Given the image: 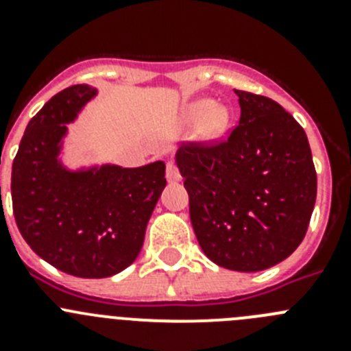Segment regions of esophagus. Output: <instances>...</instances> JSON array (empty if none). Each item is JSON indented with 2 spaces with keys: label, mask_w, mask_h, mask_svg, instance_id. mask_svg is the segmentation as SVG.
I'll return each mask as SVG.
<instances>
[{
  "label": "esophagus",
  "mask_w": 351,
  "mask_h": 351,
  "mask_svg": "<svg viewBox=\"0 0 351 351\" xmlns=\"http://www.w3.org/2000/svg\"><path fill=\"white\" fill-rule=\"evenodd\" d=\"M167 181L169 182L181 181V173H179V169L176 167V163H172V161H169V163H167Z\"/></svg>",
  "instance_id": "obj_1"
}]
</instances>
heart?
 I'll return each mask as SVG.
<instances>
[{
    "label": "heart",
    "instance_id": "b5f03b06",
    "mask_svg": "<svg viewBox=\"0 0 351 351\" xmlns=\"http://www.w3.org/2000/svg\"><path fill=\"white\" fill-rule=\"evenodd\" d=\"M184 119L190 126H200L204 122V135L207 138H218L228 128L230 114L221 105H216L209 98L191 101L184 110Z\"/></svg>",
    "mask_w": 351,
    "mask_h": 351
}]
</instances>
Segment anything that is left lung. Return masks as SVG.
<instances>
[{"label": "left lung", "mask_w": 351, "mask_h": 351, "mask_svg": "<svg viewBox=\"0 0 351 351\" xmlns=\"http://www.w3.org/2000/svg\"><path fill=\"white\" fill-rule=\"evenodd\" d=\"M239 126L214 147L181 145L176 165L190 195L198 244L216 265L269 269L302 243L316 172L302 126L267 96L237 91Z\"/></svg>", "instance_id": "obj_1"}]
</instances>
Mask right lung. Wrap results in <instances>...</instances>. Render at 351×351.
Instances as JSON below:
<instances>
[{
  "mask_svg": "<svg viewBox=\"0 0 351 351\" xmlns=\"http://www.w3.org/2000/svg\"><path fill=\"white\" fill-rule=\"evenodd\" d=\"M96 96L89 84L52 96L27 123L12 165L19 232L40 258L77 278H108L137 260L167 186L163 161L68 165V125Z\"/></svg>",
  "mask_w": 351,
  "mask_h": 351,
  "instance_id": "right-lung-1",
  "label": "right lung"
}]
</instances>
